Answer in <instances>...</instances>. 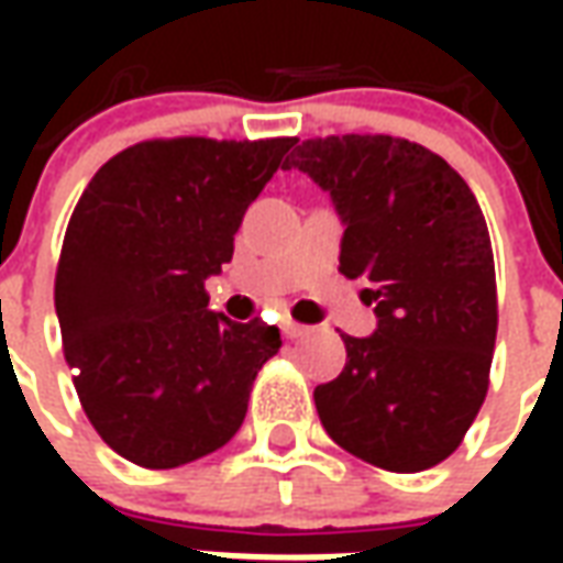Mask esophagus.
<instances>
[{
  "label": "esophagus",
  "instance_id": "esophagus-1",
  "mask_svg": "<svg viewBox=\"0 0 563 563\" xmlns=\"http://www.w3.org/2000/svg\"><path fill=\"white\" fill-rule=\"evenodd\" d=\"M280 329H283V338H289V341H298V338H305L307 331H310L307 325H298V322H292V319H286Z\"/></svg>",
  "mask_w": 563,
  "mask_h": 563
}]
</instances>
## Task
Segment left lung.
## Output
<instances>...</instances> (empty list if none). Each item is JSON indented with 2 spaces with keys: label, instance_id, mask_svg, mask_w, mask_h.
Instances as JSON below:
<instances>
[{
  "label": "left lung",
  "instance_id": "left-lung-1",
  "mask_svg": "<svg viewBox=\"0 0 563 563\" xmlns=\"http://www.w3.org/2000/svg\"><path fill=\"white\" fill-rule=\"evenodd\" d=\"M283 168L329 192L341 271L377 305L374 334H343L346 367L313 391L322 428L383 471H428L488 391L497 292L483 210L446 159L389 135L301 141Z\"/></svg>",
  "mask_w": 563,
  "mask_h": 563
}]
</instances>
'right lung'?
<instances>
[{"instance_id":"1","label":"right lung","mask_w":563,"mask_h":563,"mask_svg":"<svg viewBox=\"0 0 563 563\" xmlns=\"http://www.w3.org/2000/svg\"><path fill=\"white\" fill-rule=\"evenodd\" d=\"M295 139L144 141L96 172L68 222L56 317L84 413L117 455L168 471L225 446L280 329L208 307L246 208Z\"/></svg>"}]
</instances>
